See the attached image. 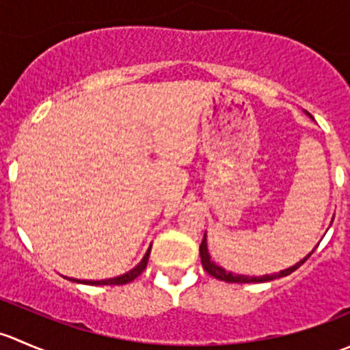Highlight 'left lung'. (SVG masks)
Here are the masks:
<instances>
[{
	"label": "left lung",
	"mask_w": 350,
	"mask_h": 350,
	"mask_svg": "<svg viewBox=\"0 0 350 350\" xmlns=\"http://www.w3.org/2000/svg\"><path fill=\"white\" fill-rule=\"evenodd\" d=\"M305 113H306V111H305ZM306 115H308L310 118H312V115H310V113H306ZM332 221H334V220H332ZM330 225H332V224H330ZM317 247H319V243H317ZM317 247H315V249H317ZM315 249H313V250H315ZM313 250L308 254V256L303 257V259L299 260V262H296L295 266L288 267V269L280 271V273L264 274V276H245V274H235V273H232V271H227V269H225V267L218 266V264L215 262L213 259H211L210 252H208L206 234H204L203 241H201L200 256H201V264H203L204 271H206L208 274H211V276H213V278H217V280L227 281V283H266V281H273V280H278V278H284V276H288V274H291L293 271L298 269V267L301 266V264L305 262V260L308 259L310 256H312Z\"/></svg>",
	"instance_id": "8db88e82"
}]
</instances>
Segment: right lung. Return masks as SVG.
Here are the masks:
<instances>
[{
	"instance_id": "right-lung-1",
	"label": "right lung",
	"mask_w": 350,
	"mask_h": 350,
	"mask_svg": "<svg viewBox=\"0 0 350 350\" xmlns=\"http://www.w3.org/2000/svg\"><path fill=\"white\" fill-rule=\"evenodd\" d=\"M152 247V245H150ZM150 247L147 249L146 256L142 257V260H140L139 264H137L133 269H130L129 273L125 274H120V276L116 278H109V280H100V281H94V280H76V278H67L69 281H74V283H81V284H93V286H105V284H126L130 283V281L135 280L137 276H140L142 274V271L147 267V262H149V254H150Z\"/></svg>"
}]
</instances>
